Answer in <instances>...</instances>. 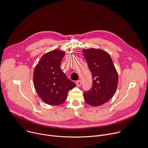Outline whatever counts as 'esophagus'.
I'll return each mask as SVG.
<instances>
[{
	"mask_svg": "<svg viewBox=\"0 0 148 148\" xmlns=\"http://www.w3.org/2000/svg\"><path fill=\"white\" fill-rule=\"evenodd\" d=\"M76 85L77 86H79V87H80V86H82V81L81 80H77V82H76Z\"/></svg>",
	"mask_w": 148,
	"mask_h": 148,
	"instance_id": "obj_1",
	"label": "esophagus"
}]
</instances>
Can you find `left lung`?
I'll use <instances>...</instances> for the list:
<instances>
[{"label":"left lung","instance_id":"obj_1","mask_svg":"<svg viewBox=\"0 0 148 148\" xmlns=\"http://www.w3.org/2000/svg\"><path fill=\"white\" fill-rule=\"evenodd\" d=\"M93 84L89 90L83 92L87 104L99 106L109 101L116 91L119 77L109 54L100 49H83Z\"/></svg>","mask_w":148,"mask_h":148}]
</instances>
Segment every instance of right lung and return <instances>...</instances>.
Here are the masks:
<instances>
[{
	"instance_id": "1",
	"label": "right lung",
	"mask_w": 148,
	"mask_h": 148,
	"mask_svg": "<svg viewBox=\"0 0 148 148\" xmlns=\"http://www.w3.org/2000/svg\"><path fill=\"white\" fill-rule=\"evenodd\" d=\"M65 53L55 49L44 54L34 69L33 81L36 90L41 100L49 105L64 103L69 90L76 86L60 67Z\"/></svg>"
}]
</instances>
